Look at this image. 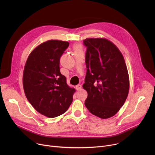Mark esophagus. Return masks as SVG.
<instances>
[{
	"label": "esophagus",
	"mask_w": 155,
	"mask_h": 155,
	"mask_svg": "<svg viewBox=\"0 0 155 155\" xmlns=\"http://www.w3.org/2000/svg\"><path fill=\"white\" fill-rule=\"evenodd\" d=\"M81 87H82V86H81V84H77V85L76 86V89H77V90H78V91L80 90L81 89Z\"/></svg>",
	"instance_id": "esophagus-1"
}]
</instances>
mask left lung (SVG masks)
<instances>
[{
	"label": "left lung",
	"instance_id": "obj_1",
	"mask_svg": "<svg viewBox=\"0 0 155 155\" xmlns=\"http://www.w3.org/2000/svg\"><path fill=\"white\" fill-rule=\"evenodd\" d=\"M87 68L83 87L87 91L85 106L93 115L106 119L114 116L124 104L129 78L122 53L104 38L83 40Z\"/></svg>",
	"mask_w": 155,
	"mask_h": 155
}]
</instances>
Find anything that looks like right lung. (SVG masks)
Returning a JSON list of instances; mask_svg holds the SVG:
<instances>
[{"label":"right lung","instance_id":"obj_1","mask_svg":"<svg viewBox=\"0 0 155 155\" xmlns=\"http://www.w3.org/2000/svg\"><path fill=\"white\" fill-rule=\"evenodd\" d=\"M69 43L57 40L43 42L29 54L23 77L25 95L38 112L48 118L64 114L75 92L60 72L59 61Z\"/></svg>","mask_w":155,"mask_h":155}]
</instances>
